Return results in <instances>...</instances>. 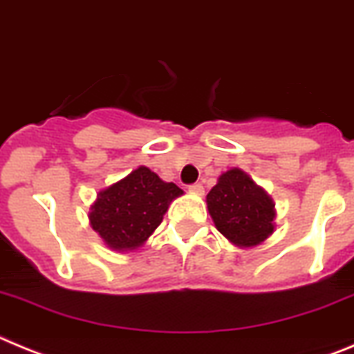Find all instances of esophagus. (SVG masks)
Segmentation results:
<instances>
[{
  "label": "esophagus",
  "instance_id": "obj_1",
  "mask_svg": "<svg viewBox=\"0 0 354 354\" xmlns=\"http://www.w3.org/2000/svg\"><path fill=\"white\" fill-rule=\"evenodd\" d=\"M189 190L192 194H197V196H203V192H205V187H203L201 183H194V185H190Z\"/></svg>",
  "mask_w": 354,
  "mask_h": 354
}]
</instances>
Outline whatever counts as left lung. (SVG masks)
<instances>
[{"instance_id": "8db88e82", "label": "left lung", "mask_w": 354, "mask_h": 354, "mask_svg": "<svg viewBox=\"0 0 354 354\" xmlns=\"http://www.w3.org/2000/svg\"><path fill=\"white\" fill-rule=\"evenodd\" d=\"M215 227L236 247H256L275 229L272 197L241 169H229L206 196Z\"/></svg>"}]
</instances>
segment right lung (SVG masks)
Listing matches in <instances>:
<instances>
[{
	"mask_svg": "<svg viewBox=\"0 0 354 354\" xmlns=\"http://www.w3.org/2000/svg\"><path fill=\"white\" fill-rule=\"evenodd\" d=\"M183 190L162 181L153 171L141 165L136 171L100 190L91 206L90 224L113 250L141 247L160 225L171 201Z\"/></svg>",
	"mask_w": 354,
	"mask_h": 354,
	"instance_id": "right-lung-1",
	"label": "right lung"
}]
</instances>
